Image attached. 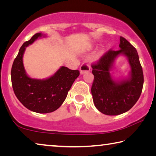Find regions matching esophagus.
<instances>
[{
  "instance_id": "esophagus-1",
  "label": "esophagus",
  "mask_w": 156,
  "mask_h": 156,
  "mask_svg": "<svg viewBox=\"0 0 156 156\" xmlns=\"http://www.w3.org/2000/svg\"><path fill=\"white\" fill-rule=\"evenodd\" d=\"M89 71H90V66L88 64H87V63L82 64L80 67V72L81 74H83V73L86 72H89Z\"/></svg>"
}]
</instances>
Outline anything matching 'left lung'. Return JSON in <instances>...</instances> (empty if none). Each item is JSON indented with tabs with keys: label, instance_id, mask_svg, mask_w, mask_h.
<instances>
[{
	"label": "left lung",
	"instance_id": "obj_1",
	"mask_svg": "<svg viewBox=\"0 0 156 156\" xmlns=\"http://www.w3.org/2000/svg\"><path fill=\"white\" fill-rule=\"evenodd\" d=\"M120 49H109L91 65L94 75L91 86L93 101L99 112L108 115L122 114L131 109L143 87V72L137 50L123 37L120 36ZM119 55L128 57L131 72L129 79L118 82L112 78L110 71Z\"/></svg>",
	"mask_w": 156,
	"mask_h": 156
}]
</instances>
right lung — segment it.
I'll list each match as a JSON object with an SVG mask.
<instances>
[{"label":"right lung","instance_id":"right-lung-1","mask_svg":"<svg viewBox=\"0 0 156 156\" xmlns=\"http://www.w3.org/2000/svg\"><path fill=\"white\" fill-rule=\"evenodd\" d=\"M41 36V33H37L21 46L13 62L11 78L13 90L21 103L32 112L47 113L61 106L80 72L61 67L52 76L44 80L29 77L23 65V54L26 47Z\"/></svg>","mask_w":156,"mask_h":156}]
</instances>
